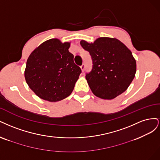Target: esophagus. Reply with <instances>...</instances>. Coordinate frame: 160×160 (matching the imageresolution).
<instances>
[{
    "label": "esophagus",
    "instance_id": "obj_1",
    "mask_svg": "<svg viewBox=\"0 0 160 160\" xmlns=\"http://www.w3.org/2000/svg\"><path fill=\"white\" fill-rule=\"evenodd\" d=\"M80 68L82 70V72H84V70H85V64H82L81 66H80Z\"/></svg>",
    "mask_w": 160,
    "mask_h": 160
}]
</instances>
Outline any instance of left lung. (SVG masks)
Returning a JSON list of instances; mask_svg holds the SVG:
<instances>
[{
    "label": "left lung",
    "mask_w": 160,
    "mask_h": 160,
    "mask_svg": "<svg viewBox=\"0 0 160 160\" xmlns=\"http://www.w3.org/2000/svg\"><path fill=\"white\" fill-rule=\"evenodd\" d=\"M80 44L92 58V69L86 79L93 94L112 100L124 92L136 72V60L126 45L108 37L98 38L94 43L81 40Z\"/></svg>",
    "instance_id": "left-lung-1"
}]
</instances>
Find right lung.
<instances>
[{"label": "right lung", "instance_id": "right-lung-1", "mask_svg": "<svg viewBox=\"0 0 160 160\" xmlns=\"http://www.w3.org/2000/svg\"><path fill=\"white\" fill-rule=\"evenodd\" d=\"M70 46V42L50 39L29 56L24 71L25 80L40 98L58 102L73 91L82 70L74 62V55L68 51Z\"/></svg>", "mask_w": 160, "mask_h": 160}]
</instances>
